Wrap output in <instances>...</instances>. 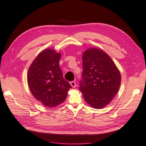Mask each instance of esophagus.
Instances as JSON below:
<instances>
[{
  "label": "esophagus",
  "instance_id": "obj_1",
  "mask_svg": "<svg viewBox=\"0 0 146 146\" xmlns=\"http://www.w3.org/2000/svg\"><path fill=\"white\" fill-rule=\"evenodd\" d=\"M70 83V85L72 86V87L75 88L76 86V83L75 81H71Z\"/></svg>",
  "mask_w": 146,
  "mask_h": 146
}]
</instances>
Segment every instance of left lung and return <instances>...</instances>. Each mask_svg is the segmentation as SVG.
Segmentation results:
<instances>
[{"label": "left lung", "mask_w": 146, "mask_h": 146, "mask_svg": "<svg viewBox=\"0 0 146 146\" xmlns=\"http://www.w3.org/2000/svg\"><path fill=\"white\" fill-rule=\"evenodd\" d=\"M82 58L83 80L79 89L89 105L103 108L118 92L121 73L111 58L99 48H88Z\"/></svg>", "instance_id": "8db88e82"}]
</instances>
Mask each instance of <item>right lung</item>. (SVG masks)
Here are the masks:
<instances>
[{
  "mask_svg": "<svg viewBox=\"0 0 146 146\" xmlns=\"http://www.w3.org/2000/svg\"><path fill=\"white\" fill-rule=\"evenodd\" d=\"M61 54L47 48L42 51L30 65L27 83L37 101L47 107L63 103L71 85L63 77L60 67Z\"/></svg>",
  "mask_w": 146,
  "mask_h": 146,
  "instance_id": "1",
  "label": "right lung"
}]
</instances>
